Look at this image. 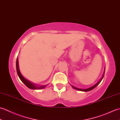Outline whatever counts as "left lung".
Segmentation results:
<instances>
[{"label": "left lung", "instance_id": "8db88e82", "mask_svg": "<svg viewBox=\"0 0 120 120\" xmlns=\"http://www.w3.org/2000/svg\"><path fill=\"white\" fill-rule=\"evenodd\" d=\"M105 70H104V74H103V76H102V77H101V78L100 79V80H99L98 83H96L95 84V85H94L93 86H91V87H90V88H88V89H79V88H76V87H75V86H72V87H73L74 89H76V90H79V91H84V92H87V91H90V90H92V89H93L94 88H95L96 87V86H98L99 83L101 82V80L103 79V77H104V74H105Z\"/></svg>", "mask_w": 120, "mask_h": 120}]
</instances>
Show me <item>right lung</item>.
<instances>
[{"label":"right lung","mask_w":120,"mask_h":120,"mask_svg":"<svg viewBox=\"0 0 120 120\" xmlns=\"http://www.w3.org/2000/svg\"><path fill=\"white\" fill-rule=\"evenodd\" d=\"M16 71H17V73L18 76H19V78H20V79L21 80V81L23 82L25 85H26L28 88H29V89H34V90H40V89H42L43 88H44L45 87L47 86V85H45V86H37L35 84H34L32 83L31 82H30L29 80H27L26 78H24L22 75L21 74V72H20L19 70V59L18 58H17L16 60Z\"/></svg>","instance_id":"obj_1"}]
</instances>
